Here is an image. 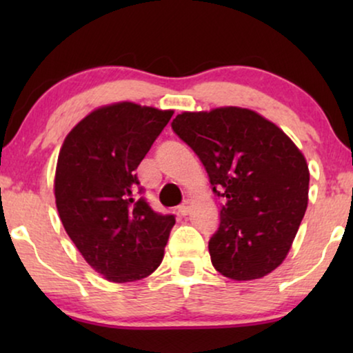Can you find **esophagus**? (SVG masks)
<instances>
[{
    "label": "esophagus",
    "instance_id": "obj_1",
    "mask_svg": "<svg viewBox=\"0 0 353 353\" xmlns=\"http://www.w3.org/2000/svg\"><path fill=\"white\" fill-rule=\"evenodd\" d=\"M190 210H191V202L190 201H185L180 207H178V212H180L181 215H188V214H190Z\"/></svg>",
    "mask_w": 353,
    "mask_h": 353
}]
</instances>
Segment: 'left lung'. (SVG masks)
<instances>
[{
  "label": "left lung",
  "instance_id": "left-lung-1",
  "mask_svg": "<svg viewBox=\"0 0 353 353\" xmlns=\"http://www.w3.org/2000/svg\"><path fill=\"white\" fill-rule=\"evenodd\" d=\"M172 128L201 159L223 197L209 241L215 270L236 281L263 278L283 263L305 215L310 173L291 138L243 108L183 112Z\"/></svg>",
  "mask_w": 353,
  "mask_h": 353
}]
</instances>
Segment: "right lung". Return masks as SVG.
I'll use <instances>...</instances> for the list:
<instances>
[{
    "label": "right lung",
    "instance_id": "right-lung-1",
    "mask_svg": "<svg viewBox=\"0 0 353 353\" xmlns=\"http://www.w3.org/2000/svg\"><path fill=\"white\" fill-rule=\"evenodd\" d=\"M173 110L134 103L104 105L72 128L57 157L61 221L93 270L114 283L138 281L163 259L175 216L154 212L137 170Z\"/></svg>",
    "mask_w": 353,
    "mask_h": 353
}]
</instances>
